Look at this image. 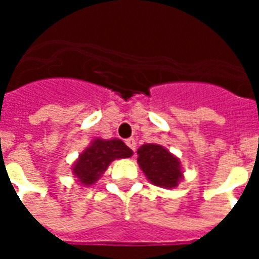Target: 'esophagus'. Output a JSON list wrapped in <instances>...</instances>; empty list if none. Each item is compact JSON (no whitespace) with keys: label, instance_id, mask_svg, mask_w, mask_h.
<instances>
[{"label":"esophagus","instance_id":"34e87169","mask_svg":"<svg viewBox=\"0 0 259 259\" xmlns=\"http://www.w3.org/2000/svg\"><path fill=\"white\" fill-rule=\"evenodd\" d=\"M125 142H126V145L129 146L130 149L133 150V152H136V140H134V138H127Z\"/></svg>","mask_w":259,"mask_h":259}]
</instances>
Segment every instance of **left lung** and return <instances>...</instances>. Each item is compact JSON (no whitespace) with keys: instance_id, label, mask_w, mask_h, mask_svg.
<instances>
[{"instance_id":"1","label":"left lung","mask_w":259,"mask_h":259,"mask_svg":"<svg viewBox=\"0 0 259 259\" xmlns=\"http://www.w3.org/2000/svg\"><path fill=\"white\" fill-rule=\"evenodd\" d=\"M138 164L154 185L173 188L181 179L179 160L161 145L146 144L138 149Z\"/></svg>"}]
</instances>
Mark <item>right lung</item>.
<instances>
[{"instance_id":"add662e5","label":"right lung","mask_w":259,"mask_h":259,"mask_svg":"<svg viewBox=\"0 0 259 259\" xmlns=\"http://www.w3.org/2000/svg\"><path fill=\"white\" fill-rule=\"evenodd\" d=\"M133 150L121 140H95L74 165V175L82 184H94L115 158L130 157Z\"/></svg>"}]
</instances>
